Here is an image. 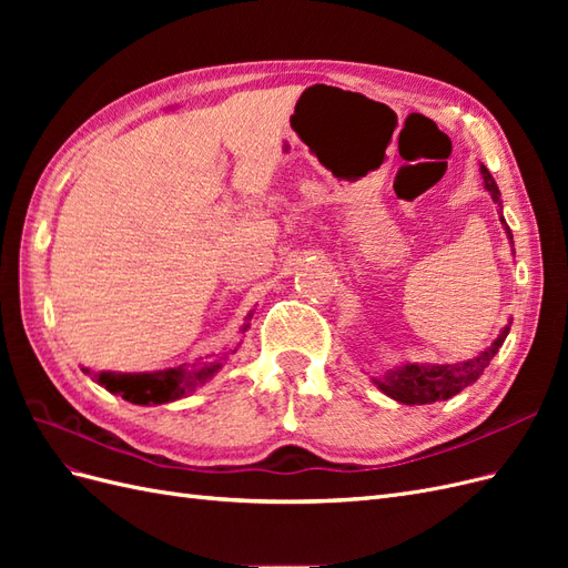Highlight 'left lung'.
Wrapping results in <instances>:
<instances>
[{
  "label": "left lung",
  "mask_w": 568,
  "mask_h": 568,
  "mask_svg": "<svg viewBox=\"0 0 568 568\" xmlns=\"http://www.w3.org/2000/svg\"><path fill=\"white\" fill-rule=\"evenodd\" d=\"M480 178H484L486 192L490 194L493 203L497 205V213H500V222H503L509 244L514 246L511 230L507 227V222L503 217L500 189H497L493 175L488 173V168L484 163H480ZM511 253H514V248H511ZM509 324L503 326V332L497 334V338L486 351H480L476 357L462 359V363H450V365L403 363L398 367L388 369L384 376H379V379H372V382L382 393H386L388 398H393L395 403H403V405H428L436 400H448L459 390L471 386L478 376L484 374V369L490 365V359L497 355V351L503 348V343L509 334Z\"/></svg>",
  "instance_id": "1"
}]
</instances>
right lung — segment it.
<instances>
[{
  "instance_id": "obj_1",
  "label": "right lung",
  "mask_w": 568,
  "mask_h": 568,
  "mask_svg": "<svg viewBox=\"0 0 568 568\" xmlns=\"http://www.w3.org/2000/svg\"><path fill=\"white\" fill-rule=\"evenodd\" d=\"M255 311H251L244 317V324L239 332H248L251 329V317ZM236 353V348L232 351ZM225 357L220 359H199L194 365H178V367H168L159 372H92L84 369V374H90L97 379L99 386H104L109 393L120 395V398L134 403V405H165V403H175L184 395L194 393L201 388L205 382H211L213 376L222 369V363Z\"/></svg>"
}]
</instances>
